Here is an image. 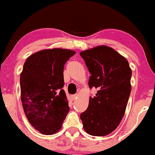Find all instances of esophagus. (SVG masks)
I'll return each instance as SVG.
<instances>
[{
    "instance_id": "1",
    "label": "esophagus",
    "mask_w": 155,
    "mask_h": 155,
    "mask_svg": "<svg viewBox=\"0 0 155 155\" xmlns=\"http://www.w3.org/2000/svg\"><path fill=\"white\" fill-rule=\"evenodd\" d=\"M78 97V94H74V95H72V100H75V99H77V98Z\"/></svg>"
}]
</instances>
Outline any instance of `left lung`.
Masks as SVG:
<instances>
[{"label":"left lung","instance_id":"left-lung-1","mask_svg":"<svg viewBox=\"0 0 155 155\" xmlns=\"http://www.w3.org/2000/svg\"><path fill=\"white\" fill-rule=\"evenodd\" d=\"M80 54L91 74L89 87L98 89L81 114L83 128L91 136L108 135L124 116L131 91V70L126 59L110 47L101 45Z\"/></svg>","mask_w":155,"mask_h":155}]
</instances>
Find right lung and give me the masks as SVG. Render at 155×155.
Returning a JSON list of instances; mask_svg holds the SVG:
<instances>
[{
    "mask_svg": "<svg viewBox=\"0 0 155 155\" xmlns=\"http://www.w3.org/2000/svg\"><path fill=\"white\" fill-rule=\"evenodd\" d=\"M75 51L42 50L29 56L20 75L21 100L25 115L35 129L45 135L57 133L70 111L62 88L64 67Z\"/></svg>",
    "mask_w": 155,
    "mask_h": 155,
    "instance_id": "obj_1",
    "label": "right lung"
}]
</instances>
